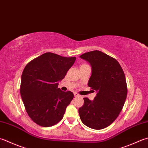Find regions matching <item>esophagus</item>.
I'll list each match as a JSON object with an SVG mask.
<instances>
[{
    "label": "esophagus",
    "instance_id": "34e87169",
    "mask_svg": "<svg viewBox=\"0 0 148 148\" xmlns=\"http://www.w3.org/2000/svg\"><path fill=\"white\" fill-rule=\"evenodd\" d=\"M74 97H77L79 96V94H77V93H74Z\"/></svg>",
    "mask_w": 148,
    "mask_h": 148
}]
</instances>
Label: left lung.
I'll list each match as a JSON object with an SVG mask.
<instances>
[{
	"mask_svg": "<svg viewBox=\"0 0 148 148\" xmlns=\"http://www.w3.org/2000/svg\"><path fill=\"white\" fill-rule=\"evenodd\" d=\"M80 58L92 66L88 86L97 92L93 101L83 98L84 105L79 108L80 119L90 128H105L116 119L125 103V75L116 60L101 51H90Z\"/></svg>",
	"mask_w": 148,
	"mask_h": 148,
	"instance_id": "obj_1",
	"label": "left lung"
}]
</instances>
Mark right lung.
<instances>
[{"label":"right lung","instance_id":"obj_1","mask_svg":"<svg viewBox=\"0 0 148 148\" xmlns=\"http://www.w3.org/2000/svg\"><path fill=\"white\" fill-rule=\"evenodd\" d=\"M76 59L46 53L25 66L20 95L28 115L38 125L50 127L63 119L74 94L61 90L58 88V82L65 77Z\"/></svg>","mask_w":148,"mask_h":148}]
</instances>
